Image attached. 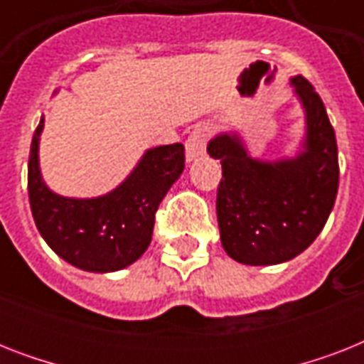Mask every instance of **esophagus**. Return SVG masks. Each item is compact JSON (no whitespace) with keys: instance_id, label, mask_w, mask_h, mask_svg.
Instances as JSON below:
<instances>
[{"instance_id":"obj_1","label":"esophagus","mask_w":364,"mask_h":364,"mask_svg":"<svg viewBox=\"0 0 364 364\" xmlns=\"http://www.w3.org/2000/svg\"><path fill=\"white\" fill-rule=\"evenodd\" d=\"M208 137H210L208 126H196V128L191 132V136H188L187 141H185V156H187V162L198 159L200 154H204Z\"/></svg>"}]
</instances>
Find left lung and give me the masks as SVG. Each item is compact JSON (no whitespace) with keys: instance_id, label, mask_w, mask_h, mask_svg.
<instances>
[{"instance_id":"8db88e82","label":"left lung","mask_w":364,"mask_h":364,"mask_svg":"<svg viewBox=\"0 0 364 364\" xmlns=\"http://www.w3.org/2000/svg\"><path fill=\"white\" fill-rule=\"evenodd\" d=\"M289 81L304 111L296 153L255 159L238 132H221L208 143L210 156L223 166L217 191L221 243L242 264H279L310 247L338 193V149L325 105L304 77Z\"/></svg>"}]
</instances>
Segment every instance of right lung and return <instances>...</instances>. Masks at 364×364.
<instances>
[{
	"mask_svg": "<svg viewBox=\"0 0 364 364\" xmlns=\"http://www.w3.org/2000/svg\"><path fill=\"white\" fill-rule=\"evenodd\" d=\"M41 117L28 160V194L36 227L60 259L109 274L134 264L153 238L154 213L185 168L181 143L147 149L121 185L94 198H70L48 188L39 166Z\"/></svg>",
	"mask_w": 364,
	"mask_h": 364,
	"instance_id": "1",
	"label": "right lung"
}]
</instances>
